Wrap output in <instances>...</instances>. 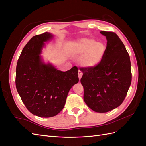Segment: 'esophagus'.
Masks as SVG:
<instances>
[{
    "label": "esophagus",
    "instance_id": "esophagus-1",
    "mask_svg": "<svg viewBox=\"0 0 146 146\" xmlns=\"http://www.w3.org/2000/svg\"><path fill=\"white\" fill-rule=\"evenodd\" d=\"M78 77H79V79L80 80H81V77H82V75H83V73L81 72V71H78Z\"/></svg>",
    "mask_w": 146,
    "mask_h": 146
}]
</instances>
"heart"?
Returning <instances> with one entry per match:
<instances>
[{"label":"heart","instance_id":"1","mask_svg":"<svg viewBox=\"0 0 146 146\" xmlns=\"http://www.w3.org/2000/svg\"><path fill=\"white\" fill-rule=\"evenodd\" d=\"M71 51L73 55L81 56V65L90 68L102 62L106 55V47L103 43L96 42L92 38H81L72 43Z\"/></svg>","mask_w":146,"mask_h":146}]
</instances>
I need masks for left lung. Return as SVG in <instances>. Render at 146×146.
Wrapping results in <instances>:
<instances>
[{
	"instance_id": "left-lung-1",
	"label": "left lung",
	"mask_w": 146,
	"mask_h": 146,
	"mask_svg": "<svg viewBox=\"0 0 146 146\" xmlns=\"http://www.w3.org/2000/svg\"><path fill=\"white\" fill-rule=\"evenodd\" d=\"M100 33L107 40L106 55L96 66L81 70V83L88 106L97 113H107L123 102L132 74L129 55L119 36L112 32Z\"/></svg>"
}]
</instances>
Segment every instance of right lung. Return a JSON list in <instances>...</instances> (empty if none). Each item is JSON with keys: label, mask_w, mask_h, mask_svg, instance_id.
<instances>
[{"label": "right lung", "mask_w": 146, "mask_h": 146, "mask_svg": "<svg viewBox=\"0 0 146 146\" xmlns=\"http://www.w3.org/2000/svg\"><path fill=\"white\" fill-rule=\"evenodd\" d=\"M53 38L49 32L33 36L22 50L16 67L18 93L27 110L42 117L58 114L71 88L79 81L77 67L62 72L43 62L40 54L45 43Z\"/></svg>", "instance_id": "add662e5"}]
</instances>
